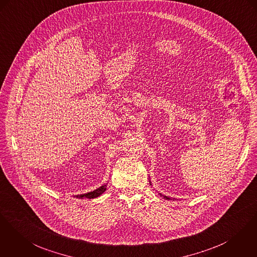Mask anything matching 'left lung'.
I'll return each instance as SVG.
<instances>
[{
    "label": "left lung",
    "mask_w": 257,
    "mask_h": 257,
    "mask_svg": "<svg viewBox=\"0 0 257 257\" xmlns=\"http://www.w3.org/2000/svg\"><path fill=\"white\" fill-rule=\"evenodd\" d=\"M161 195V194H160ZM164 198H166V199H170L169 198H167V197H164Z\"/></svg>",
    "instance_id": "1"
}]
</instances>
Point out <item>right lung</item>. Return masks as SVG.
I'll return each instance as SVG.
<instances>
[{
  "label": "right lung",
  "mask_w": 257,
  "mask_h": 257,
  "mask_svg": "<svg viewBox=\"0 0 257 257\" xmlns=\"http://www.w3.org/2000/svg\"><path fill=\"white\" fill-rule=\"evenodd\" d=\"M105 190H106V185H103V186L99 187V189H97V190H95V191H93V192H90V193H87V194H84V195H80V196H77V198H98V197H99V196H100V195H101V194H102V193H103Z\"/></svg>",
  "instance_id": "add662e5"
}]
</instances>
